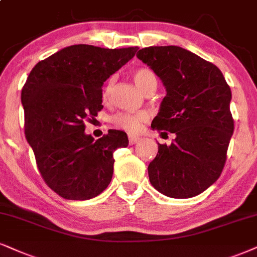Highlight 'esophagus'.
<instances>
[{
    "label": "esophagus",
    "instance_id": "obj_1",
    "mask_svg": "<svg viewBox=\"0 0 257 257\" xmlns=\"http://www.w3.org/2000/svg\"><path fill=\"white\" fill-rule=\"evenodd\" d=\"M138 141H139V137H137V136H135V135H128V143H130V145L136 144Z\"/></svg>",
    "mask_w": 257,
    "mask_h": 257
}]
</instances>
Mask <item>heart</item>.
Listing matches in <instances>:
<instances>
[{
  "label": "heart",
  "mask_w": 257,
  "mask_h": 257,
  "mask_svg": "<svg viewBox=\"0 0 257 257\" xmlns=\"http://www.w3.org/2000/svg\"><path fill=\"white\" fill-rule=\"evenodd\" d=\"M132 78H134L135 83L137 87L143 91L144 94L149 93V91L155 90L157 88V77L156 74L149 68H139L137 70L134 71L132 74ZM114 84V78L110 77L106 84L103 85L102 89V99L108 100L112 93V88ZM148 120V114L139 112V113H128V112H121L114 115L113 121L116 126L120 128L125 130L128 132H137L141 130L143 122Z\"/></svg>",
  "instance_id": "heart-1"
}]
</instances>
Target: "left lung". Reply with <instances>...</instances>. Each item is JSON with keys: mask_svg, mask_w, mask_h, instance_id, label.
Segmentation results:
<instances>
[{"mask_svg": "<svg viewBox=\"0 0 257 257\" xmlns=\"http://www.w3.org/2000/svg\"><path fill=\"white\" fill-rule=\"evenodd\" d=\"M137 57L167 89L153 130L175 135L170 145L158 144L148 167L151 185L170 198L200 194L217 181L226 162L235 128L229 84L216 65L182 47H144Z\"/></svg>", "mask_w": 257, "mask_h": 257, "instance_id": "1", "label": "left lung"}]
</instances>
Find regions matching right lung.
I'll return each instance as SVG.
<instances>
[{
	"instance_id": "obj_1",
	"label": "right lung",
	"mask_w": 257,
	"mask_h": 257,
	"mask_svg": "<svg viewBox=\"0 0 257 257\" xmlns=\"http://www.w3.org/2000/svg\"><path fill=\"white\" fill-rule=\"evenodd\" d=\"M138 46L102 49L72 45L37 63L21 91L25 136L43 180L68 200L102 193L113 175V153L127 147L125 132L109 130L94 141L84 134L102 106L103 82Z\"/></svg>"
}]
</instances>
